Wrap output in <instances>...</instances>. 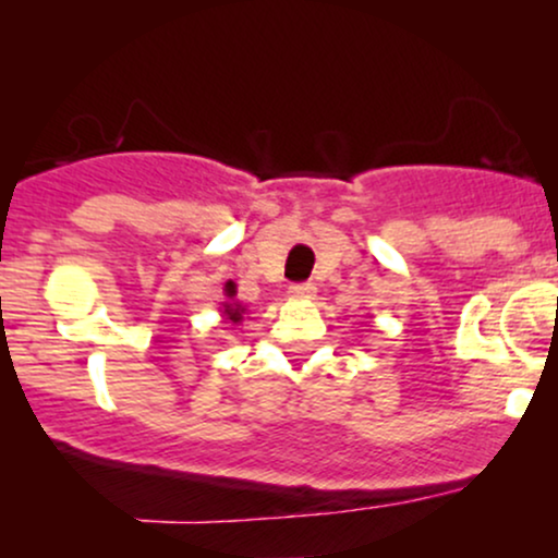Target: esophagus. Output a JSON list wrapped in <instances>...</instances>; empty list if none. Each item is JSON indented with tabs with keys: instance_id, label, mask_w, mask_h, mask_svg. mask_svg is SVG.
I'll list each match as a JSON object with an SVG mask.
<instances>
[{
	"instance_id": "esophagus-1",
	"label": "esophagus",
	"mask_w": 558,
	"mask_h": 558,
	"mask_svg": "<svg viewBox=\"0 0 558 558\" xmlns=\"http://www.w3.org/2000/svg\"><path fill=\"white\" fill-rule=\"evenodd\" d=\"M288 296H291L293 301H310V299H315V286L293 283V286H288Z\"/></svg>"
}]
</instances>
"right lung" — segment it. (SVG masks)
Wrapping results in <instances>:
<instances>
[{
  "label": "right lung",
  "mask_w": 558,
  "mask_h": 558,
  "mask_svg": "<svg viewBox=\"0 0 558 558\" xmlns=\"http://www.w3.org/2000/svg\"><path fill=\"white\" fill-rule=\"evenodd\" d=\"M228 296L233 299V291H230ZM243 315H246V306H243L241 301H222L220 304V317L228 328H235V325L243 323Z\"/></svg>",
  "instance_id": "right-lung-1"
}]
</instances>
